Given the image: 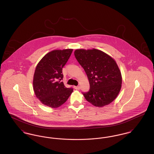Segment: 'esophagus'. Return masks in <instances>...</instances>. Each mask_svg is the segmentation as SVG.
Returning <instances> with one entry per match:
<instances>
[{"label": "esophagus", "mask_w": 154, "mask_h": 154, "mask_svg": "<svg viewBox=\"0 0 154 154\" xmlns=\"http://www.w3.org/2000/svg\"><path fill=\"white\" fill-rule=\"evenodd\" d=\"M74 89H77V90H79V89H80V87L79 86H74Z\"/></svg>", "instance_id": "obj_1"}]
</instances>
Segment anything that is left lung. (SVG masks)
Listing matches in <instances>:
<instances>
[{
    "label": "left lung",
    "mask_w": 154,
    "mask_h": 154,
    "mask_svg": "<svg viewBox=\"0 0 154 154\" xmlns=\"http://www.w3.org/2000/svg\"><path fill=\"white\" fill-rule=\"evenodd\" d=\"M74 55L89 82V91L82 93L85 99L99 107L114 101L122 84L121 73L114 59L96 49L76 50Z\"/></svg>",
    "instance_id": "left-lung-1"
}]
</instances>
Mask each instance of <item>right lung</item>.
Returning <instances> with one entry per match:
<instances>
[{
	"label": "right lung",
	"mask_w": 154,
	"mask_h": 154,
	"mask_svg": "<svg viewBox=\"0 0 154 154\" xmlns=\"http://www.w3.org/2000/svg\"><path fill=\"white\" fill-rule=\"evenodd\" d=\"M73 51L72 49L54 50L47 54L37 64L33 85L35 94L42 104L57 108L66 102L73 89L67 88L63 82L62 68Z\"/></svg>",
	"instance_id": "1"
}]
</instances>
